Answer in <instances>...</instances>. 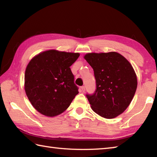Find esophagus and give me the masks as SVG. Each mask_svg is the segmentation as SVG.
Returning a JSON list of instances; mask_svg holds the SVG:
<instances>
[{
    "mask_svg": "<svg viewBox=\"0 0 157 157\" xmlns=\"http://www.w3.org/2000/svg\"><path fill=\"white\" fill-rule=\"evenodd\" d=\"M81 90H82V91L84 92V91H85V90H86L85 86H82V87H81Z\"/></svg>",
    "mask_w": 157,
    "mask_h": 157,
    "instance_id": "34e87169",
    "label": "esophagus"
}]
</instances>
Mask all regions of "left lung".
Masks as SVG:
<instances>
[{"label":"left lung","instance_id":"obj_1","mask_svg":"<svg viewBox=\"0 0 157 157\" xmlns=\"http://www.w3.org/2000/svg\"><path fill=\"white\" fill-rule=\"evenodd\" d=\"M93 70L96 90L86 94L93 111L106 119H113L125 111L134 98L137 77L132 65L115 52L88 53L84 56Z\"/></svg>","mask_w":157,"mask_h":157}]
</instances>
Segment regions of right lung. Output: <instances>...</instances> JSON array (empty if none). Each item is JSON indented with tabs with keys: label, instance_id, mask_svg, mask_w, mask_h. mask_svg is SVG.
<instances>
[{
	"label": "right lung",
	"instance_id": "1",
	"mask_svg": "<svg viewBox=\"0 0 157 157\" xmlns=\"http://www.w3.org/2000/svg\"><path fill=\"white\" fill-rule=\"evenodd\" d=\"M79 56V53L50 50L29 63L25 73V90L33 106L41 114H61L79 93L70 69Z\"/></svg>",
	"mask_w": 157,
	"mask_h": 157
}]
</instances>
